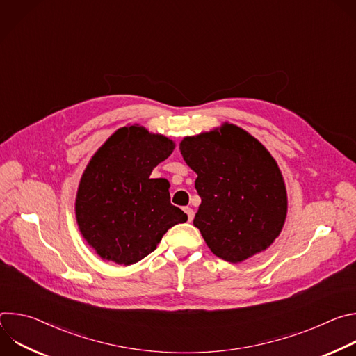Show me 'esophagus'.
Here are the masks:
<instances>
[{
  "label": "esophagus",
  "mask_w": 356,
  "mask_h": 356,
  "mask_svg": "<svg viewBox=\"0 0 356 356\" xmlns=\"http://www.w3.org/2000/svg\"><path fill=\"white\" fill-rule=\"evenodd\" d=\"M184 211H186V214H187V217H188V221H193V218H194V211H193V209L186 207Z\"/></svg>",
  "instance_id": "1"
}]
</instances>
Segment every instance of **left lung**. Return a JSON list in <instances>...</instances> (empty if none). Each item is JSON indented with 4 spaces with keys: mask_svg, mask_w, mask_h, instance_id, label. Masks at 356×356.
I'll list each match as a JSON object with an SVG mask.
<instances>
[{
    "mask_svg": "<svg viewBox=\"0 0 356 356\" xmlns=\"http://www.w3.org/2000/svg\"><path fill=\"white\" fill-rule=\"evenodd\" d=\"M181 156L197 173L201 204L193 224L216 257L238 264L279 236L287 213L286 187L266 147L236 125L187 136Z\"/></svg>",
    "mask_w": 356,
    "mask_h": 356,
    "instance_id": "obj_1",
    "label": "left lung"
}]
</instances>
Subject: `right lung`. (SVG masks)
Wrapping results in <instances>:
<instances>
[{
	"label": "right lung",
	"mask_w": 356,
	"mask_h": 356,
	"mask_svg": "<svg viewBox=\"0 0 356 356\" xmlns=\"http://www.w3.org/2000/svg\"><path fill=\"white\" fill-rule=\"evenodd\" d=\"M175 143L138 125L120 128L87 165L77 191L76 218L98 255L132 265L154 252L187 216L170 202L169 181L150 179Z\"/></svg>",
	"instance_id": "obj_1"
}]
</instances>
